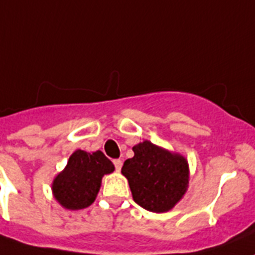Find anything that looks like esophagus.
I'll return each mask as SVG.
<instances>
[{
    "label": "esophagus",
    "instance_id": "1",
    "mask_svg": "<svg viewBox=\"0 0 255 255\" xmlns=\"http://www.w3.org/2000/svg\"><path fill=\"white\" fill-rule=\"evenodd\" d=\"M114 166H115V170L119 172V171L122 170V166H123V162H122L121 159H115L114 160Z\"/></svg>",
    "mask_w": 255,
    "mask_h": 255
}]
</instances>
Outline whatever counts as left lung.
<instances>
[{"instance_id": "1", "label": "left lung", "mask_w": 255, "mask_h": 255, "mask_svg": "<svg viewBox=\"0 0 255 255\" xmlns=\"http://www.w3.org/2000/svg\"><path fill=\"white\" fill-rule=\"evenodd\" d=\"M132 150L133 158L124 162L122 174L127 177L134 202L153 213L172 210L189 185L187 158L147 140Z\"/></svg>"}]
</instances>
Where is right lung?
I'll return each instance as SVG.
<instances>
[{"label":"right lung","mask_w":255,"mask_h":255,"mask_svg":"<svg viewBox=\"0 0 255 255\" xmlns=\"http://www.w3.org/2000/svg\"><path fill=\"white\" fill-rule=\"evenodd\" d=\"M114 170L113 162L101 150L88 153L78 149L70 155L66 167L53 179V197L67 210L85 209L95 202L102 177Z\"/></svg>","instance_id":"right-lung-1"}]
</instances>
